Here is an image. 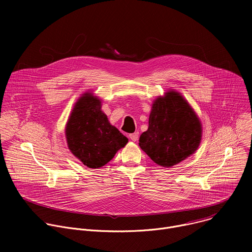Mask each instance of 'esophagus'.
I'll use <instances>...</instances> for the list:
<instances>
[{
  "instance_id": "34e87169",
  "label": "esophagus",
  "mask_w": 252,
  "mask_h": 252,
  "mask_svg": "<svg viewBox=\"0 0 252 252\" xmlns=\"http://www.w3.org/2000/svg\"><path fill=\"white\" fill-rule=\"evenodd\" d=\"M138 136H139V133L137 131L129 134V138L132 140V141H136L138 139Z\"/></svg>"
}]
</instances>
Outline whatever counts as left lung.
<instances>
[{"label": "left lung", "instance_id": "8db88e82", "mask_svg": "<svg viewBox=\"0 0 252 252\" xmlns=\"http://www.w3.org/2000/svg\"><path fill=\"white\" fill-rule=\"evenodd\" d=\"M201 136V122L189 102L169 90L154 100L149 128L138 145L157 164L171 167L196 152Z\"/></svg>", "mask_w": 252, "mask_h": 252}]
</instances>
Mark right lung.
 <instances>
[{"instance_id": "add662e5", "label": "right lung", "mask_w": 252, "mask_h": 252, "mask_svg": "<svg viewBox=\"0 0 252 252\" xmlns=\"http://www.w3.org/2000/svg\"><path fill=\"white\" fill-rule=\"evenodd\" d=\"M67 148L90 168L106 164L128 139L111 125L101 111V100L92 92H86L77 100L65 124Z\"/></svg>"}]
</instances>
